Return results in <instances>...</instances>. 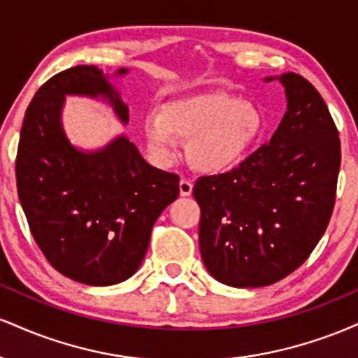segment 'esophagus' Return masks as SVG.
I'll list each match as a JSON object with an SVG mask.
<instances>
[{
	"label": "esophagus",
	"mask_w": 358,
	"mask_h": 358,
	"mask_svg": "<svg viewBox=\"0 0 358 358\" xmlns=\"http://www.w3.org/2000/svg\"><path fill=\"white\" fill-rule=\"evenodd\" d=\"M192 190H193V182H190V180L187 178L180 180V195L182 196L192 195Z\"/></svg>",
	"instance_id": "34e87169"
}]
</instances>
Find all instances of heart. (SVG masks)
<instances>
[{"label": "heart", "mask_w": 358, "mask_h": 358, "mask_svg": "<svg viewBox=\"0 0 358 358\" xmlns=\"http://www.w3.org/2000/svg\"><path fill=\"white\" fill-rule=\"evenodd\" d=\"M261 119L245 101L222 94L188 97L166 104L162 117L148 116L143 133L159 165L178 158V139L188 141V158L200 171L231 170L256 139Z\"/></svg>", "instance_id": "heart-1"}]
</instances>
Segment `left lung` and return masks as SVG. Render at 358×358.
I'll return each instance as SVG.
<instances>
[{
    "mask_svg": "<svg viewBox=\"0 0 358 358\" xmlns=\"http://www.w3.org/2000/svg\"><path fill=\"white\" fill-rule=\"evenodd\" d=\"M279 79L287 110L273 138L237 168L200 176L193 187L205 268L234 287L289 276L313 252L335 207L342 153L334 117L305 77Z\"/></svg>",
    "mask_w": 358,
    "mask_h": 358,
    "instance_id": "left-lung-1",
    "label": "left lung"
}]
</instances>
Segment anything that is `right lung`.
Listing matches in <instances>:
<instances>
[{"mask_svg":"<svg viewBox=\"0 0 358 358\" xmlns=\"http://www.w3.org/2000/svg\"><path fill=\"white\" fill-rule=\"evenodd\" d=\"M65 94L104 96L122 122L129 119L127 106L92 65L48 79L20 133V203L53 269L84 285H116L138 271L156 219L178 196L180 176L148 165L124 136L97 153L72 148L60 126Z\"/></svg>","mask_w":358,"mask_h":358,"instance_id":"right-lung-1","label":"right lung"}]
</instances>
